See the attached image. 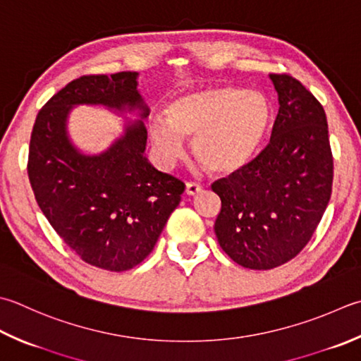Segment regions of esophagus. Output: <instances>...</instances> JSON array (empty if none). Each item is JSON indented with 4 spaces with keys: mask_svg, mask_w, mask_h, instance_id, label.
<instances>
[{
    "mask_svg": "<svg viewBox=\"0 0 361 361\" xmlns=\"http://www.w3.org/2000/svg\"><path fill=\"white\" fill-rule=\"evenodd\" d=\"M203 189L202 185L199 183H186V194L188 195H197Z\"/></svg>",
    "mask_w": 361,
    "mask_h": 361,
    "instance_id": "esophagus-1",
    "label": "esophagus"
}]
</instances>
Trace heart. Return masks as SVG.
<instances>
[{"label": "heart", "mask_w": 361, "mask_h": 361, "mask_svg": "<svg viewBox=\"0 0 361 361\" xmlns=\"http://www.w3.org/2000/svg\"><path fill=\"white\" fill-rule=\"evenodd\" d=\"M272 120V104L261 92L211 86L173 98L166 118H152L148 136L162 167L183 158L185 137H192L197 159L211 172L231 175L255 159L269 136Z\"/></svg>", "instance_id": "heart-1"}]
</instances>
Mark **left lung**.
<instances>
[{"mask_svg":"<svg viewBox=\"0 0 361 361\" xmlns=\"http://www.w3.org/2000/svg\"><path fill=\"white\" fill-rule=\"evenodd\" d=\"M279 114L267 147L243 171L213 186L222 208L214 231L224 252L247 269L293 259L321 222L334 181L322 104L289 75H269Z\"/></svg>","mask_w":361,"mask_h":361,"instance_id":"1","label":"left lung"}]
</instances>
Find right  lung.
Returning a JSON list of instances; mask_svg holds the SVG:
<instances>
[{"instance_id":"obj_1","label":"right lung","mask_w":361,"mask_h":361,"mask_svg":"<svg viewBox=\"0 0 361 361\" xmlns=\"http://www.w3.org/2000/svg\"><path fill=\"white\" fill-rule=\"evenodd\" d=\"M137 72L89 75L68 82L35 118L27 176L39 208L86 263L122 272L150 255L185 185L145 157L148 106ZM76 105H102L126 119L124 133L104 152L84 154L68 134Z\"/></svg>"}]
</instances>
